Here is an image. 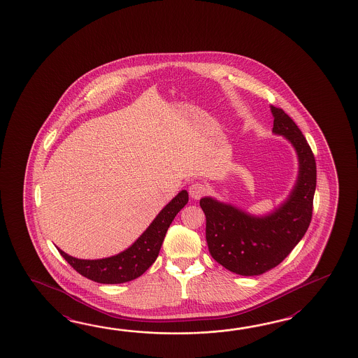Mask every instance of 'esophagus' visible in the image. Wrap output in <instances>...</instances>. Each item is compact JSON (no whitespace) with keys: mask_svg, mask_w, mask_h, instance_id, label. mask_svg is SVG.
Returning <instances> with one entry per match:
<instances>
[{"mask_svg":"<svg viewBox=\"0 0 358 358\" xmlns=\"http://www.w3.org/2000/svg\"><path fill=\"white\" fill-rule=\"evenodd\" d=\"M207 192L205 184L203 182H194L189 185L190 197L194 199H199Z\"/></svg>","mask_w":358,"mask_h":358,"instance_id":"esophagus-1","label":"esophagus"}]
</instances>
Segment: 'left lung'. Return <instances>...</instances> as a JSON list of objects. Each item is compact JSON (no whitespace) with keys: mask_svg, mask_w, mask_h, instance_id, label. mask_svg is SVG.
Returning a JSON list of instances; mask_svg holds the SVG:
<instances>
[{"mask_svg":"<svg viewBox=\"0 0 358 358\" xmlns=\"http://www.w3.org/2000/svg\"><path fill=\"white\" fill-rule=\"evenodd\" d=\"M270 108L274 116L273 133L288 139L297 152V180L288 198L264 216L215 198L199 201L211 256L229 271L243 276L264 274L278 266L299 243L311 222L316 189V161L311 147L282 108Z\"/></svg>","mask_w":358,"mask_h":358,"instance_id":"left-lung-1","label":"left lung"}]
</instances>
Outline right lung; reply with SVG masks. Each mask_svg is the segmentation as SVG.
<instances>
[{
  "label": "right lung",
  "instance_id": "1",
  "mask_svg": "<svg viewBox=\"0 0 358 358\" xmlns=\"http://www.w3.org/2000/svg\"><path fill=\"white\" fill-rule=\"evenodd\" d=\"M188 203V192L182 190L161 210L155 220L134 243L111 257L80 259L61 251L70 266L84 278L101 284H122L137 279L157 259L164 238L176 213Z\"/></svg>",
  "mask_w": 358,
  "mask_h": 358
}]
</instances>
